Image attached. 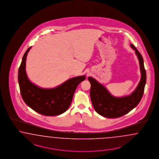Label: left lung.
Masks as SVG:
<instances>
[{
    "mask_svg": "<svg viewBox=\"0 0 159 159\" xmlns=\"http://www.w3.org/2000/svg\"><path fill=\"white\" fill-rule=\"evenodd\" d=\"M131 47L135 51L139 58L141 73L140 83L132 94L122 98H116L111 95L108 90L95 79L88 77L91 84L90 95L92 105L96 111L103 116L109 118L121 117L137 106L143 95L146 83V71L143 58L133 44H131Z\"/></svg>",
    "mask_w": 159,
    "mask_h": 159,
    "instance_id": "1",
    "label": "left lung"
}]
</instances>
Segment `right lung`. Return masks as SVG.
I'll list each match as a JSON object with an SVG mask.
<instances>
[{
  "mask_svg": "<svg viewBox=\"0 0 159 159\" xmlns=\"http://www.w3.org/2000/svg\"><path fill=\"white\" fill-rule=\"evenodd\" d=\"M26 51L18 71V82L22 98L26 104L40 114L55 116L61 114L69 108L77 86L85 80V76L71 78L53 89H42L30 81L25 71L28 51Z\"/></svg>",
  "mask_w": 159,
  "mask_h": 159,
  "instance_id": "add662e5",
  "label": "right lung"
}]
</instances>
